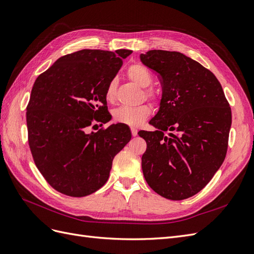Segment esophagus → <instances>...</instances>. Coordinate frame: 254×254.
<instances>
[{
  "instance_id": "1",
  "label": "esophagus",
  "mask_w": 254,
  "mask_h": 254,
  "mask_svg": "<svg viewBox=\"0 0 254 254\" xmlns=\"http://www.w3.org/2000/svg\"><path fill=\"white\" fill-rule=\"evenodd\" d=\"M130 132H132V135H133L134 137L137 136V129H136V128L132 127V128H130Z\"/></svg>"
}]
</instances>
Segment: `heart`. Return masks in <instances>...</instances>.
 Here are the masks:
<instances>
[{"mask_svg": "<svg viewBox=\"0 0 254 254\" xmlns=\"http://www.w3.org/2000/svg\"><path fill=\"white\" fill-rule=\"evenodd\" d=\"M127 77L136 85L141 88H145L151 85L153 78L149 69L141 64H133L127 68ZM116 86L117 81L113 79L110 81L105 91V98L109 102H113L116 98ZM145 96L150 99H157V95L152 89H146L144 92ZM151 115V108L149 105L142 104L128 108V106H120L113 112V118L119 124H125L129 127H139L143 121L149 118Z\"/></svg>", "mask_w": 254, "mask_h": 254, "instance_id": "obj_1", "label": "heart"}]
</instances>
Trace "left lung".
Segmentation results:
<instances>
[{"mask_svg":"<svg viewBox=\"0 0 254 254\" xmlns=\"http://www.w3.org/2000/svg\"><path fill=\"white\" fill-rule=\"evenodd\" d=\"M140 61L158 73L162 86L159 110L150 120L156 129L138 132L146 141L143 176L162 197L189 198L225 160L231 109L213 72L186 55L154 50Z\"/></svg>","mask_w":254,"mask_h":254,"instance_id":"1","label":"left lung"}]
</instances>
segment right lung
<instances>
[{
	"label": "right lung",
	"mask_w": 254,
	"mask_h": 254,
	"mask_svg": "<svg viewBox=\"0 0 254 254\" xmlns=\"http://www.w3.org/2000/svg\"><path fill=\"white\" fill-rule=\"evenodd\" d=\"M132 53L79 51L61 57L35 81L26 112L29 148L41 174L58 192L83 197L99 190L114 157L130 140L125 124L89 134L86 127L94 119L110 121L106 87Z\"/></svg>",
	"instance_id": "1"
}]
</instances>
